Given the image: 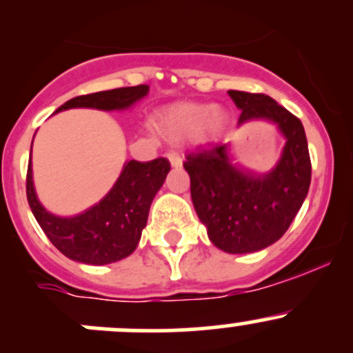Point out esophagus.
I'll list each match as a JSON object with an SVG mask.
<instances>
[{
	"label": "esophagus",
	"mask_w": 353,
	"mask_h": 353,
	"mask_svg": "<svg viewBox=\"0 0 353 353\" xmlns=\"http://www.w3.org/2000/svg\"><path fill=\"white\" fill-rule=\"evenodd\" d=\"M165 157H167V159H169L170 165H172V167H181V165H183V159H181V155L177 154V152H174V150L167 152Z\"/></svg>",
	"instance_id": "obj_1"
}]
</instances>
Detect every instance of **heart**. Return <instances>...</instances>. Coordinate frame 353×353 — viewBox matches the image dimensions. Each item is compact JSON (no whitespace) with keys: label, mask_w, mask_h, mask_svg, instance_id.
<instances>
[{"label":"heart","mask_w":353,"mask_h":353,"mask_svg":"<svg viewBox=\"0 0 353 353\" xmlns=\"http://www.w3.org/2000/svg\"><path fill=\"white\" fill-rule=\"evenodd\" d=\"M155 124L170 140H186L194 134L201 140H213L225 128V114L210 104L179 102L160 110Z\"/></svg>","instance_id":"b5f03b06"}]
</instances>
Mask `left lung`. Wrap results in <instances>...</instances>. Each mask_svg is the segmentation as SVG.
Instances as JSON below:
<instances>
[{
    "label": "left lung",
    "mask_w": 353,
    "mask_h": 353,
    "mask_svg": "<svg viewBox=\"0 0 353 353\" xmlns=\"http://www.w3.org/2000/svg\"><path fill=\"white\" fill-rule=\"evenodd\" d=\"M243 112L239 123L265 117L279 124L287 145L279 165L265 176L230 162L227 143L199 148L183 163L191 179V198L210 241L243 254L279 241L301 210L311 184V157L301 119L265 94L229 90Z\"/></svg>",
    "instance_id": "1"
}]
</instances>
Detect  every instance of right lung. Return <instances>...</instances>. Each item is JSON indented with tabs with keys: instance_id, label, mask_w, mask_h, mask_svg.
Listing matches in <instances>:
<instances>
[{
	"instance_id": "1",
	"label": "right lung",
	"mask_w": 353,
	"mask_h": 353,
	"mask_svg": "<svg viewBox=\"0 0 353 353\" xmlns=\"http://www.w3.org/2000/svg\"><path fill=\"white\" fill-rule=\"evenodd\" d=\"M147 92L148 85H137L78 95L65 102L58 110L71 108L124 109L145 97ZM169 170L170 162L162 157L150 162L130 160L112 190L99 205L73 219H61L46 212L39 203L28 162L27 199L41 229L63 254L87 265H108L126 258L137 249L141 230L147 225L152 199Z\"/></svg>"
}]
</instances>
